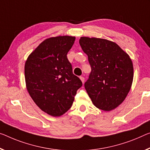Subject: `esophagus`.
<instances>
[{
  "mask_svg": "<svg viewBox=\"0 0 150 150\" xmlns=\"http://www.w3.org/2000/svg\"><path fill=\"white\" fill-rule=\"evenodd\" d=\"M80 80H81L82 83H84V77H82V76H80Z\"/></svg>",
  "mask_w": 150,
  "mask_h": 150,
  "instance_id": "esophagus-1",
  "label": "esophagus"
}]
</instances>
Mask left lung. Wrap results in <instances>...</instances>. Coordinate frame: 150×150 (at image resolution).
I'll return each mask as SVG.
<instances>
[{
  "label": "left lung",
  "mask_w": 150,
  "mask_h": 150,
  "mask_svg": "<svg viewBox=\"0 0 150 150\" xmlns=\"http://www.w3.org/2000/svg\"><path fill=\"white\" fill-rule=\"evenodd\" d=\"M80 45L91 67L84 87L94 105L110 111L120 105L133 79L130 57L116 43L105 39L81 37Z\"/></svg>",
  "instance_id": "1"
}]
</instances>
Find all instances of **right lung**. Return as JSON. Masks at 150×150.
Wrapping results in <instances>:
<instances>
[{
  "instance_id": "obj_1",
  "label": "right lung",
  "mask_w": 150,
  "mask_h": 150,
  "mask_svg": "<svg viewBox=\"0 0 150 150\" xmlns=\"http://www.w3.org/2000/svg\"><path fill=\"white\" fill-rule=\"evenodd\" d=\"M76 38L63 35L42 41L27 57L25 78L27 91L43 112L59 117L70 109L82 83L72 73L67 54Z\"/></svg>"
}]
</instances>
